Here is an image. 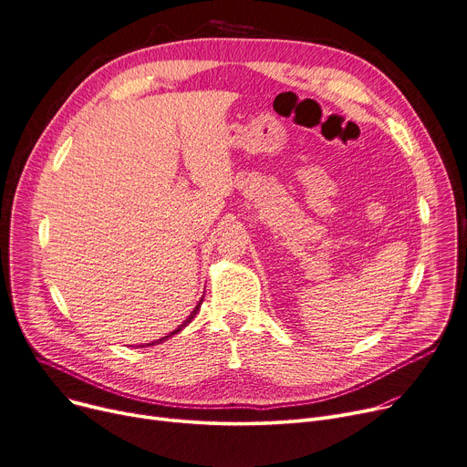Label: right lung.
Segmentation results:
<instances>
[{
	"instance_id": "add662e5",
	"label": "right lung",
	"mask_w": 467,
	"mask_h": 467,
	"mask_svg": "<svg viewBox=\"0 0 467 467\" xmlns=\"http://www.w3.org/2000/svg\"><path fill=\"white\" fill-rule=\"evenodd\" d=\"M201 304H202V298H201V302H199V304H197V306H195V309H193V312H192V314H190V317H188V319H185V321H183V323H182V325H180V327H178V328H176V330H172V332H171V334H169V336H165V337H161V339H158V341H163V339H167V337H171V336H174V334H178V332H180V330H182V328H183V327H188V325H190V323H192V321H193V317H195V316H197V312H199V307H201ZM158 341H151V344H148V346H153V344H158ZM140 348H144V346H140Z\"/></svg>"
}]
</instances>
